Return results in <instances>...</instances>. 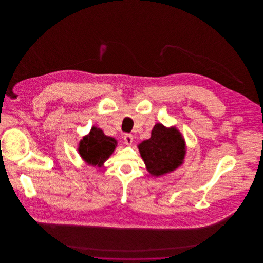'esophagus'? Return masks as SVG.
<instances>
[{
  "instance_id": "esophagus-1",
  "label": "esophagus",
  "mask_w": 263,
  "mask_h": 263,
  "mask_svg": "<svg viewBox=\"0 0 263 263\" xmlns=\"http://www.w3.org/2000/svg\"><path fill=\"white\" fill-rule=\"evenodd\" d=\"M123 138H124V141H125V143L127 145H131V144H132V142H133V136H132V134H125Z\"/></svg>"
}]
</instances>
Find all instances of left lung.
Here are the masks:
<instances>
[{
  "label": "left lung",
  "mask_w": 263,
  "mask_h": 263,
  "mask_svg": "<svg viewBox=\"0 0 263 263\" xmlns=\"http://www.w3.org/2000/svg\"><path fill=\"white\" fill-rule=\"evenodd\" d=\"M141 157L152 175H163L178 167L184 159L185 144L175 128H165L158 123L152 130L150 139L139 146Z\"/></svg>",
  "instance_id": "left-lung-1"
}]
</instances>
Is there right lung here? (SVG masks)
Masks as SVG:
<instances>
[{"mask_svg":"<svg viewBox=\"0 0 263 263\" xmlns=\"http://www.w3.org/2000/svg\"><path fill=\"white\" fill-rule=\"evenodd\" d=\"M116 145L114 138L106 136L101 129L92 127L89 134L81 140L79 153L88 164L101 166L112 154Z\"/></svg>","mask_w":263,"mask_h":263,"instance_id":"1","label":"right lung"}]
</instances>
